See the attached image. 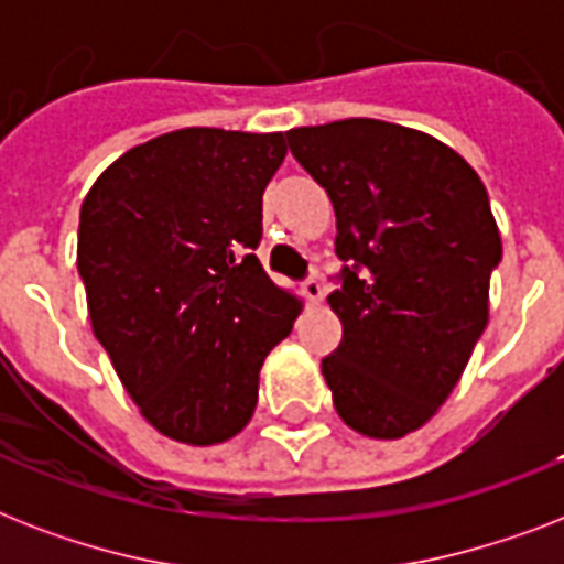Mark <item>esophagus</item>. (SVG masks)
Returning a JSON list of instances; mask_svg holds the SVG:
<instances>
[{"instance_id": "1", "label": "esophagus", "mask_w": 564, "mask_h": 564, "mask_svg": "<svg viewBox=\"0 0 564 564\" xmlns=\"http://www.w3.org/2000/svg\"><path fill=\"white\" fill-rule=\"evenodd\" d=\"M304 299L316 307V304H322V299H325V283H322V278L318 274H313V278H307L304 281Z\"/></svg>"}]
</instances>
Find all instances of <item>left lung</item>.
Returning a JSON list of instances; mask_svg holds the SVG:
<instances>
[{
	"instance_id": "left-lung-1",
	"label": "left lung",
	"mask_w": 564,
	"mask_h": 564,
	"mask_svg": "<svg viewBox=\"0 0 564 564\" xmlns=\"http://www.w3.org/2000/svg\"><path fill=\"white\" fill-rule=\"evenodd\" d=\"M336 213L343 343L322 360L334 406L369 438L424 427L489 325L498 221L480 175L436 137L380 119L286 131Z\"/></svg>"
}]
</instances>
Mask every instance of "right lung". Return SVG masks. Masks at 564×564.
<instances>
[{
	"label": "right lung",
	"instance_id": "right-lung-1",
	"mask_svg": "<svg viewBox=\"0 0 564 564\" xmlns=\"http://www.w3.org/2000/svg\"><path fill=\"white\" fill-rule=\"evenodd\" d=\"M281 131L181 128L128 149L84 195L78 274L93 336L137 410L181 445H221L299 301L251 254Z\"/></svg>",
	"mask_w": 564,
	"mask_h": 564
}]
</instances>
